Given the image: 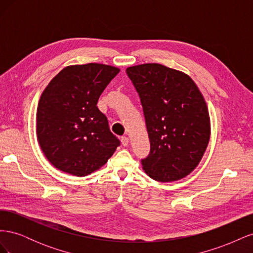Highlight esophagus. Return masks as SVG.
<instances>
[{"label": "esophagus", "mask_w": 253, "mask_h": 253, "mask_svg": "<svg viewBox=\"0 0 253 253\" xmlns=\"http://www.w3.org/2000/svg\"><path fill=\"white\" fill-rule=\"evenodd\" d=\"M128 142H129V140H128L127 137H126V136L121 137V143H122V145H124V147H126V145H128Z\"/></svg>", "instance_id": "obj_1"}]
</instances>
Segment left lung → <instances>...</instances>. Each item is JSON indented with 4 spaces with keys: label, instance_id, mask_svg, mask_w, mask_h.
Returning <instances> with one entry per match:
<instances>
[{
    "label": "left lung",
    "instance_id": "8db88e82",
    "mask_svg": "<svg viewBox=\"0 0 253 253\" xmlns=\"http://www.w3.org/2000/svg\"><path fill=\"white\" fill-rule=\"evenodd\" d=\"M126 74L139 94L151 143L142 169L162 182L186 177L210 140L209 111L201 90L187 74L158 63L129 66Z\"/></svg>",
    "mask_w": 253,
    "mask_h": 253
}]
</instances>
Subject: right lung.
<instances>
[{
    "label": "right lung",
    "mask_w": 253,
    "mask_h": 253,
    "mask_svg": "<svg viewBox=\"0 0 253 253\" xmlns=\"http://www.w3.org/2000/svg\"><path fill=\"white\" fill-rule=\"evenodd\" d=\"M120 70L101 63L68 65L45 87L37 109V138L58 170L86 176L108 163L120 144L98 99Z\"/></svg>",
    "instance_id": "obj_1"
}]
</instances>
